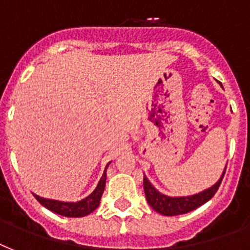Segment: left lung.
I'll use <instances>...</instances> for the list:
<instances>
[{
  "mask_svg": "<svg viewBox=\"0 0 250 250\" xmlns=\"http://www.w3.org/2000/svg\"><path fill=\"white\" fill-rule=\"evenodd\" d=\"M225 172L226 167L221 179L213 187H210V188L202 190V192L197 194L183 196V197H170V196L162 194L152 186V183L149 182L148 178L144 175L145 197L148 200L149 205L152 206L157 213L162 214V215L172 217V215H180V214L189 213L192 210L197 209L198 206L204 205L205 202H208L210 198L213 197L215 192L218 190V188H219V186H221L222 179L225 176Z\"/></svg>",
  "mask_w": 250,
  "mask_h": 250,
  "instance_id": "8db88e82",
  "label": "left lung"
}]
</instances>
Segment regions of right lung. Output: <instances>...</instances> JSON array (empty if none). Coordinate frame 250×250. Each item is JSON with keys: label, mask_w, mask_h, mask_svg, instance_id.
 Returning a JSON list of instances; mask_svg holds the SVG:
<instances>
[{"label": "right lung", "mask_w": 250, "mask_h": 250, "mask_svg": "<svg viewBox=\"0 0 250 250\" xmlns=\"http://www.w3.org/2000/svg\"><path fill=\"white\" fill-rule=\"evenodd\" d=\"M110 164V162H109ZM109 164L106 165V168L104 171V175L102 178L100 179L96 189L92 192V193L88 196V197L83 198L78 202H63V201H57V200H49V198H44L37 196V194H33L36 200L40 202L41 205L45 206L46 209H49L50 211L56 214H60V215H63V217L68 218H80L85 217L88 214H90L93 210H96L100 205V200H101V196L104 193V189H105L106 184V170L109 167Z\"/></svg>", "instance_id": "add662e5"}]
</instances>
